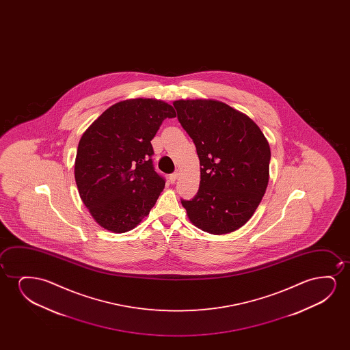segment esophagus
Returning <instances> with one entry per match:
<instances>
[{"mask_svg": "<svg viewBox=\"0 0 350 350\" xmlns=\"http://www.w3.org/2000/svg\"><path fill=\"white\" fill-rule=\"evenodd\" d=\"M178 176H179V172H174L170 176V182L172 183V184H174L176 183V180L178 179Z\"/></svg>", "mask_w": 350, "mask_h": 350, "instance_id": "obj_1", "label": "esophagus"}]
</instances>
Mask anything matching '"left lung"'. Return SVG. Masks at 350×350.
Segmentation results:
<instances>
[{
	"mask_svg": "<svg viewBox=\"0 0 350 350\" xmlns=\"http://www.w3.org/2000/svg\"><path fill=\"white\" fill-rule=\"evenodd\" d=\"M173 106L201 165L196 196L182 201L189 220L211 234L239 230L268 187V139L249 116L222 101L180 99Z\"/></svg>",
	"mask_w": 350,
	"mask_h": 350,
	"instance_id": "1",
	"label": "left lung"
}]
</instances>
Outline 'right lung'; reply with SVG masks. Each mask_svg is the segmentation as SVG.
I'll list each match as a JSON object with an SVG mask.
<instances>
[{"mask_svg":"<svg viewBox=\"0 0 350 350\" xmlns=\"http://www.w3.org/2000/svg\"><path fill=\"white\" fill-rule=\"evenodd\" d=\"M173 106L135 98L104 111L77 146L75 182L83 204L98 225L113 233L134 230L165 187L154 171L150 141Z\"/></svg>","mask_w":350,"mask_h":350,"instance_id":"right-lung-1","label":"right lung"}]
</instances>
